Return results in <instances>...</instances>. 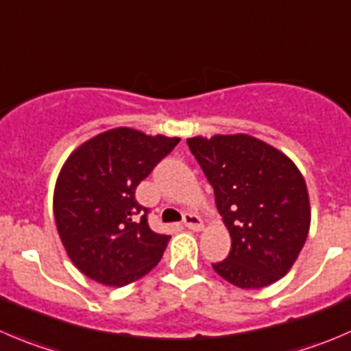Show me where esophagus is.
Segmentation results:
<instances>
[{"label": "esophagus", "mask_w": 351, "mask_h": 351, "mask_svg": "<svg viewBox=\"0 0 351 351\" xmlns=\"http://www.w3.org/2000/svg\"><path fill=\"white\" fill-rule=\"evenodd\" d=\"M183 224H185V226L192 231H202V228H204L202 219H200L197 214H192V213H189L183 216Z\"/></svg>", "instance_id": "1"}]
</instances>
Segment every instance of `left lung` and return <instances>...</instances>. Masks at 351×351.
Wrapping results in <instances>:
<instances>
[{
  "instance_id": "left-lung-1",
  "label": "left lung",
  "mask_w": 351,
  "mask_h": 351,
  "mask_svg": "<svg viewBox=\"0 0 351 351\" xmlns=\"http://www.w3.org/2000/svg\"><path fill=\"white\" fill-rule=\"evenodd\" d=\"M186 144L231 237L230 255L213 264L214 271L241 290L276 283L295 264L311 228L300 169L280 149L247 134L197 135Z\"/></svg>"
}]
</instances>
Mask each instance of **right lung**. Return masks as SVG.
Segmentation results:
<instances>
[{"label": "right lung", "mask_w": 351, "mask_h": 351, "mask_svg": "<svg viewBox=\"0 0 351 351\" xmlns=\"http://www.w3.org/2000/svg\"><path fill=\"white\" fill-rule=\"evenodd\" d=\"M178 142L118 127L68 156L54 185L53 210L61 243L82 274L120 288L158 266L171 237L151 230L135 190Z\"/></svg>", "instance_id": "obj_1"}]
</instances>
